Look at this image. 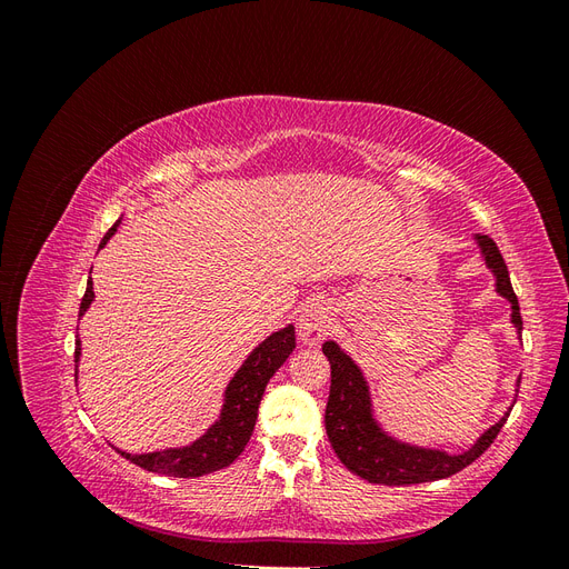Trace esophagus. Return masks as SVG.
Returning <instances> with one entry per match:
<instances>
[{
	"label": "esophagus",
	"instance_id": "esophagus-1",
	"mask_svg": "<svg viewBox=\"0 0 569 569\" xmlns=\"http://www.w3.org/2000/svg\"><path fill=\"white\" fill-rule=\"evenodd\" d=\"M332 332V306L325 299H313L301 308L299 316V337L308 347H318V343Z\"/></svg>",
	"mask_w": 569,
	"mask_h": 569
}]
</instances>
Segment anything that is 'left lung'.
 <instances>
[{
  "label": "left lung",
  "mask_w": 569,
  "mask_h": 569,
  "mask_svg": "<svg viewBox=\"0 0 569 569\" xmlns=\"http://www.w3.org/2000/svg\"><path fill=\"white\" fill-rule=\"evenodd\" d=\"M479 247L485 251L489 268L496 274V287L512 303V322L522 327L520 303L515 297L508 266L501 251L489 237H479ZM322 353L330 360L332 385L330 399L325 408V429L337 458L347 468L368 479L370 485L401 487V485H422V481L446 479L472 465L485 453L493 439L501 432L508 416L498 420L489 432H485L470 451L462 456H449L441 451L412 449V446L393 441L370 418V399L363 375L353 366V360L343 353L335 341L322 343ZM520 387V385H518Z\"/></svg>",
  "instance_id": "1"
}]
</instances>
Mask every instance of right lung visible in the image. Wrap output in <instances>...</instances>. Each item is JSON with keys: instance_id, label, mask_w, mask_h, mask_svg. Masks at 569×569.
Here are the masks:
<instances>
[{"instance_id": "1", "label": "right lung", "mask_w": 569, "mask_h": 569, "mask_svg": "<svg viewBox=\"0 0 569 569\" xmlns=\"http://www.w3.org/2000/svg\"><path fill=\"white\" fill-rule=\"evenodd\" d=\"M118 222L120 220H116V226ZM116 226L107 232L104 242L99 247L107 244V239L116 232ZM92 299H94V289L90 280L80 303V316L88 311ZM295 349H297V337H295V327L291 325L284 327L282 332H274L272 337H268L232 377L226 393V406H222V412H220V420L194 443L182 446V449H168V451L144 453V456H132L123 451L118 453L126 460L134 462L137 468L168 475V477H201V475H211L220 468H228V465L234 462L237 456L244 451V446L251 439L253 425L258 418V403L263 399L266 385ZM78 356H80V339H76V372H78Z\"/></svg>"}]
</instances>
